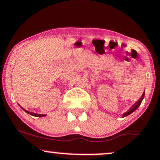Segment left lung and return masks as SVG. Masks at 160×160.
I'll return each instance as SVG.
<instances>
[{"instance_id": "left-lung-1", "label": "left lung", "mask_w": 160, "mask_h": 160, "mask_svg": "<svg viewBox=\"0 0 160 160\" xmlns=\"http://www.w3.org/2000/svg\"><path fill=\"white\" fill-rule=\"evenodd\" d=\"M144 98H145V91H144L143 94H142V97L140 98V99L138 100V101H137V103H136V104H134V106H132V108L130 109V110L128 111V112H125V113H124V114L122 115V117H123V118H124V117H125V116H128V115H129L130 114H131L132 112H133L135 111L136 109H137L138 107H139L140 104H141V103H142V100L144 99Z\"/></svg>"}]
</instances>
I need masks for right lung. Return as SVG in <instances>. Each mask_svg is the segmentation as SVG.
Returning <instances> with one entry per match:
<instances>
[{
	"mask_svg": "<svg viewBox=\"0 0 160 160\" xmlns=\"http://www.w3.org/2000/svg\"><path fill=\"white\" fill-rule=\"evenodd\" d=\"M19 106H20V105H19ZM20 107H21V106H20ZM21 108H22L24 112H26L27 113H28V114H30V115H32V116H35V117H45V116H46V115H44V114H37V113H34V112H29L28 110H26V109H24L22 107H21Z\"/></svg>",
	"mask_w": 160,
	"mask_h": 160,
	"instance_id": "add662e5",
	"label": "right lung"
}]
</instances>
